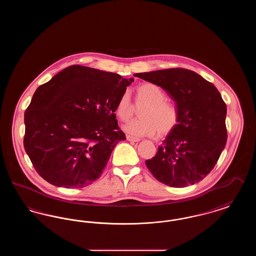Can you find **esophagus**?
Instances as JSON below:
<instances>
[{
    "mask_svg": "<svg viewBox=\"0 0 256 256\" xmlns=\"http://www.w3.org/2000/svg\"><path fill=\"white\" fill-rule=\"evenodd\" d=\"M126 140L132 141V142H138V141H140V139H139V138H137V137H134V136H130V135H126Z\"/></svg>",
    "mask_w": 256,
    "mask_h": 256,
    "instance_id": "1",
    "label": "esophagus"
}]
</instances>
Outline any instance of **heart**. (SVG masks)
Returning a JSON list of instances; mask_svg holds the SVG:
<instances>
[{
  "label": "heart",
  "mask_w": 256,
  "mask_h": 256,
  "mask_svg": "<svg viewBox=\"0 0 256 256\" xmlns=\"http://www.w3.org/2000/svg\"><path fill=\"white\" fill-rule=\"evenodd\" d=\"M166 95L159 86L152 82L141 84L135 88V102L145 104L140 110L141 118L126 124L124 130L137 137L170 134L178 126L180 114L176 104L165 100ZM134 113V106L128 92L122 93L115 106L116 116L122 121H128Z\"/></svg>",
  "instance_id": "1"
}]
</instances>
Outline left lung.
<instances>
[{
	"mask_svg": "<svg viewBox=\"0 0 256 256\" xmlns=\"http://www.w3.org/2000/svg\"><path fill=\"white\" fill-rule=\"evenodd\" d=\"M136 76L166 90L180 114L176 128L156 154L146 160L148 169L170 187L200 182L215 167L228 139L226 104L218 89L198 74L183 68Z\"/></svg>",
	"mask_w": 256,
	"mask_h": 256,
	"instance_id": "left-lung-1",
	"label": "left lung"
}]
</instances>
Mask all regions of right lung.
Segmentation results:
<instances>
[{
  "label": "right lung",
  "instance_id": "add662e5",
  "mask_svg": "<svg viewBox=\"0 0 256 256\" xmlns=\"http://www.w3.org/2000/svg\"><path fill=\"white\" fill-rule=\"evenodd\" d=\"M134 78L72 65L39 86L24 112V148L34 169L58 187L95 182L119 141L118 98Z\"/></svg>",
  "mask_w": 256,
  "mask_h": 256
}]
</instances>
